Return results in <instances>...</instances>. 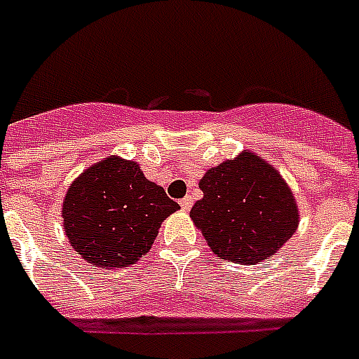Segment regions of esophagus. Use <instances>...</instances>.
I'll return each instance as SVG.
<instances>
[{"label": "esophagus", "instance_id": "obj_1", "mask_svg": "<svg viewBox=\"0 0 359 359\" xmlns=\"http://www.w3.org/2000/svg\"><path fill=\"white\" fill-rule=\"evenodd\" d=\"M179 203L182 210H190L191 208V197H184V199H180Z\"/></svg>", "mask_w": 359, "mask_h": 359}]
</instances>
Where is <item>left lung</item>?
<instances>
[{
    "label": "left lung",
    "instance_id": "8db88e82",
    "mask_svg": "<svg viewBox=\"0 0 359 359\" xmlns=\"http://www.w3.org/2000/svg\"><path fill=\"white\" fill-rule=\"evenodd\" d=\"M191 219L216 255L259 262L294 235L298 208L281 175L253 152L208 169Z\"/></svg>",
    "mask_w": 359,
    "mask_h": 359
}]
</instances>
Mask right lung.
<instances>
[{
    "mask_svg": "<svg viewBox=\"0 0 359 359\" xmlns=\"http://www.w3.org/2000/svg\"><path fill=\"white\" fill-rule=\"evenodd\" d=\"M179 208L162 186L143 177L137 163L111 156L72 182L63 203V227L86 261L121 268L151 250L160 224Z\"/></svg>",
    "mask_w": 359,
    "mask_h": 359,
    "instance_id": "obj_1",
    "label": "right lung"
}]
</instances>
